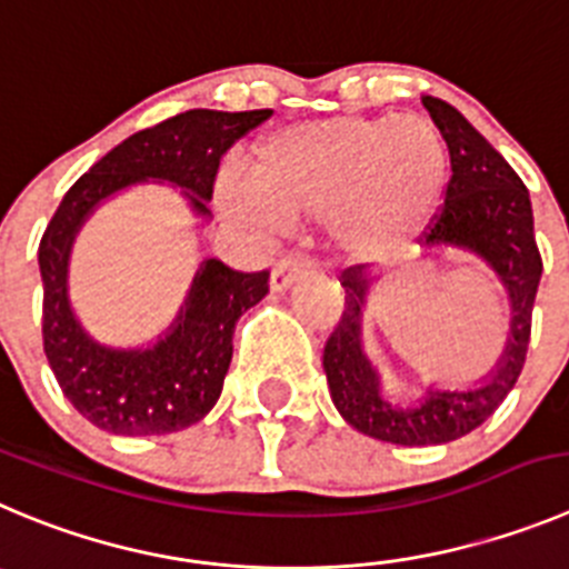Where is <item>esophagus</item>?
I'll return each instance as SVG.
<instances>
[{
  "label": "esophagus",
  "instance_id": "obj_1",
  "mask_svg": "<svg viewBox=\"0 0 569 569\" xmlns=\"http://www.w3.org/2000/svg\"><path fill=\"white\" fill-rule=\"evenodd\" d=\"M311 269V260L302 258V254H286L274 263L272 269V289L274 291H283L286 286L295 283L302 272H309Z\"/></svg>",
  "mask_w": 569,
  "mask_h": 569
}]
</instances>
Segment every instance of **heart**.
Listing matches in <instances>:
<instances>
[{"mask_svg": "<svg viewBox=\"0 0 569 569\" xmlns=\"http://www.w3.org/2000/svg\"><path fill=\"white\" fill-rule=\"evenodd\" d=\"M446 173L443 140L421 117L339 114L260 140L249 159L252 190L224 182L219 199L258 227L326 221L345 258L381 263L421 236Z\"/></svg>", "mask_w": 569, "mask_h": 569, "instance_id": "b5f03b06", "label": "heart"}]
</instances>
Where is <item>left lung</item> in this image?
Returning a JSON list of instances; mask_svg holds the SVG:
<instances>
[{
	"label": "left lung",
	"instance_id": "1",
	"mask_svg": "<svg viewBox=\"0 0 569 569\" xmlns=\"http://www.w3.org/2000/svg\"><path fill=\"white\" fill-rule=\"evenodd\" d=\"M423 106L449 148L452 177L446 182L443 204L429 219L421 241L429 247L455 243L482 254L511 295V331L506 353L486 385L463 392H429L421 407L398 410L379 396V379L362 357L359 311L368 289L362 267L345 269L339 278L345 286V309L322 350L331 398L350 427L398 446L463 438L506 401L528 357L530 317L541 278L533 210L522 179L455 106L438 98H423Z\"/></svg>",
	"mask_w": 569,
	"mask_h": 569
}]
</instances>
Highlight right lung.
<instances>
[{
    "instance_id": "1",
    "label": "right lung",
    "mask_w": 569,
    "mask_h": 569,
    "mask_svg": "<svg viewBox=\"0 0 569 569\" xmlns=\"http://www.w3.org/2000/svg\"><path fill=\"white\" fill-rule=\"evenodd\" d=\"M272 109H190L111 148L58 204L39 243L44 280L41 337L63 396L94 427L114 435H168L201 421L219 401L232 359V331L269 291V272H238L210 258L173 331L148 350H109L81 331L67 306V254L87 212L114 190L168 179L190 190L204 216L224 153L267 123Z\"/></svg>"
}]
</instances>
